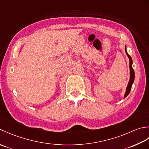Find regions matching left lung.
Here are the masks:
<instances>
[{
    "label": "left lung",
    "mask_w": 149,
    "mask_h": 149,
    "mask_svg": "<svg viewBox=\"0 0 149 149\" xmlns=\"http://www.w3.org/2000/svg\"><path fill=\"white\" fill-rule=\"evenodd\" d=\"M125 53L127 54V56H128L129 59V68H130V79H129V81L128 83V85H127V87L126 88V91L125 95H124V98H126V97L129 95V94L130 93V90H131V87L133 84V82L134 81V77H135V73H134V71L132 68V58L130 57L129 54L127 53V47L125 45Z\"/></svg>",
    "instance_id": "1"
}]
</instances>
